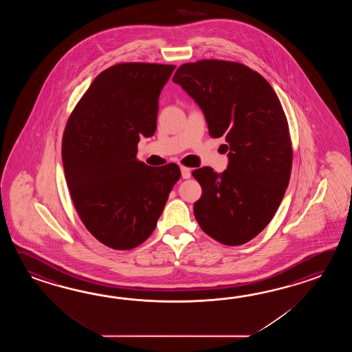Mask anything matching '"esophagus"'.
<instances>
[{
	"label": "esophagus",
	"mask_w": 352,
	"mask_h": 352,
	"mask_svg": "<svg viewBox=\"0 0 352 352\" xmlns=\"http://www.w3.org/2000/svg\"><path fill=\"white\" fill-rule=\"evenodd\" d=\"M181 175H182V179H190L191 177V170L188 167L181 166Z\"/></svg>",
	"instance_id": "1"
}]
</instances>
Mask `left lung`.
<instances>
[{
    "label": "left lung",
    "mask_w": 352,
    "mask_h": 352,
    "mask_svg": "<svg viewBox=\"0 0 352 352\" xmlns=\"http://www.w3.org/2000/svg\"><path fill=\"white\" fill-rule=\"evenodd\" d=\"M173 82L200 105L210 137L224 135L229 148L221 175L192 171L202 188L195 217L219 243L245 244L270 224L289 184L292 142L280 100L264 76L236 61L186 63Z\"/></svg>",
    "instance_id": "8db88e82"
}]
</instances>
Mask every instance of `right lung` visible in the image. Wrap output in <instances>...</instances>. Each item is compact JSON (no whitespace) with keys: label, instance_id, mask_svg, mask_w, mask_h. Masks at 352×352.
I'll list each match as a JSON object with an SVG mask.
<instances>
[{"label":"right lung","instance_id":"add662e5","mask_svg":"<svg viewBox=\"0 0 352 352\" xmlns=\"http://www.w3.org/2000/svg\"><path fill=\"white\" fill-rule=\"evenodd\" d=\"M175 65L120 63L103 70L75 105L61 157L75 210L102 244L129 250L157 225L179 166L137 160L141 135L157 127L158 97Z\"/></svg>","mask_w":352,"mask_h":352}]
</instances>
